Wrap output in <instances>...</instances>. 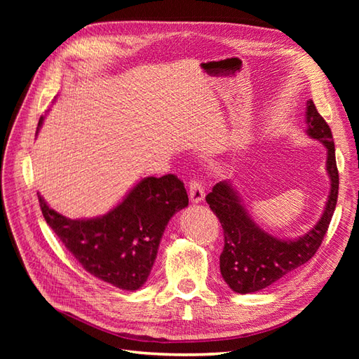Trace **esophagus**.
<instances>
[{"instance_id": "1", "label": "esophagus", "mask_w": 359, "mask_h": 359, "mask_svg": "<svg viewBox=\"0 0 359 359\" xmlns=\"http://www.w3.org/2000/svg\"><path fill=\"white\" fill-rule=\"evenodd\" d=\"M189 194H190V201L193 203L202 202L205 199V190L202 187V184L196 180H193L189 186Z\"/></svg>"}]
</instances>
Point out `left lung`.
<instances>
[{"label":"left lung","mask_w":359,"mask_h":359,"mask_svg":"<svg viewBox=\"0 0 359 359\" xmlns=\"http://www.w3.org/2000/svg\"><path fill=\"white\" fill-rule=\"evenodd\" d=\"M306 133L327 148V172L331 181L328 201L319 222L295 240H281L257 226L233 189L231 181L217 182L206 196L210 208L219 217L224 233L220 255L223 280L236 293H253L271 286L290 271L304 265L318 252L339 196V170L330 126L318 112L313 100L307 102Z\"/></svg>","instance_id":"left-lung-1"}]
</instances>
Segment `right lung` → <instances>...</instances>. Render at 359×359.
Wrapping results in <instances>:
<instances>
[{
  "label": "right lung",
  "instance_id": "right-lung-1",
  "mask_svg": "<svg viewBox=\"0 0 359 359\" xmlns=\"http://www.w3.org/2000/svg\"><path fill=\"white\" fill-rule=\"evenodd\" d=\"M39 202L50 229L85 271L118 289L137 290L153 269L169 220L186 208L189 196L182 181L169 173L142 178L115 208L93 219L64 217L40 194Z\"/></svg>",
  "mask_w": 359,
  "mask_h": 359
}]
</instances>
